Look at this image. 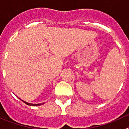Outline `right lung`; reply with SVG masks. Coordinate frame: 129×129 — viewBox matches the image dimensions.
I'll return each instance as SVG.
<instances>
[{
	"mask_svg": "<svg viewBox=\"0 0 129 129\" xmlns=\"http://www.w3.org/2000/svg\"><path fill=\"white\" fill-rule=\"evenodd\" d=\"M22 101H23V102H24L25 104H27V105H33V106H38V105H42V104H44V103H42V104H30V103H28V102H25V101H24V100H22Z\"/></svg>",
	"mask_w": 129,
	"mask_h": 129,
	"instance_id": "right-lung-1",
	"label": "right lung"
}]
</instances>
